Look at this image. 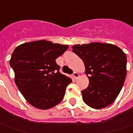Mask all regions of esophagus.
<instances>
[{
  "label": "esophagus",
  "instance_id": "34e87169",
  "mask_svg": "<svg viewBox=\"0 0 133 133\" xmlns=\"http://www.w3.org/2000/svg\"><path fill=\"white\" fill-rule=\"evenodd\" d=\"M79 74L77 73V72H74V74H73V77L74 78V79H76V78H78L79 77Z\"/></svg>",
  "mask_w": 133,
  "mask_h": 133
}]
</instances>
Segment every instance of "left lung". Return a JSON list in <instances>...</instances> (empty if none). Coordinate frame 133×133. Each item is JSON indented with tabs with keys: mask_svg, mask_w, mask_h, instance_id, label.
Returning <instances> with one entry per match:
<instances>
[{
	"mask_svg": "<svg viewBox=\"0 0 133 133\" xmlns=\"http://www.w3.org/2000/svg\"><path fill=\"white\" fill-rule=\"evenodd\" d=\"M72 48L84 62L89 79L88 87L82 90L84 102L94 109L108 107L116 100L126 79V54L110 43L77 44Z\"/></svg>",
	"mask_w": 133,
	"mask_h": 133,
	"instance_id": "1",
	"label": "left lung"
}]
</instances>
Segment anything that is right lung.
I'll return each mask as SVG.
<instances>
[{
    "instance_id": "add662e5",
    "label": "right lung",
    "mask_w": 133,
    "mask_h": 133,
    "mask_svg": "<svg viewBox=\"0 0 133 133\" xmlns=\"http://www.w3.org/2000/svg\"><path fill=\"white\" fill-rule=\"evenodd\" d=\"M68 48L67 45L37 40L21 44L9 61L15 82L25 100L35 108L47 110L59 103L72 80L62 74L55 59Z\"/></svg>"
}]
</instances>
